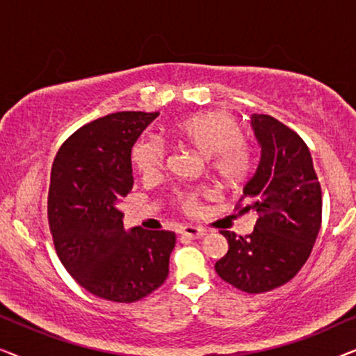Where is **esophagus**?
Listing matches in <instances>:
<instances>
[{
    "label": "esophagus",
    "instance_id": "esophagus-1",
    "mask_svg": "<svg viewBox=\"0 0 356 356\" xmlns=\"http://www.w3.org/2000/svg\"><path fill=\"white\" fill-rule=\"evenodd\" d=\"M181 235L186 236V238H191V240H199V238H202L206 235V232L202 230V228L199 227H193V225H186L181 228Z\"/></svg>",
    "mask_w": 356,
    "mask_h": 356
}]
</instances>
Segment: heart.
<instances>
[{
    "label": "heart",
    "mask_w": 356,
    "mask_h": 356,
    "mask_svg": "<svg viewBox=\"0 0 356 356\" xmlns=\"http://www.w3.org/2000/svg\"><path fill=\"white\" fill-rule=\"evenodd\" d=\"M170 131L179 140L207 157L209 168L225 186H238L250 175L251 145L241 138L238 121L225 111L188 116L173 123ZM131 160L140 173L154 175L162 168L165 147L155 139L143 138L136 140L131 149ZM178 202L184 211H194L197 207V193H184L178 197Z\"/></svg>",
    "instance_id": "1"
}]
</instances>
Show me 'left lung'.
<instances>
[{
	"instance_id": "8db88e82",
	"label": "left lung",
	"mask_w": 356,
	"mask_h": 356,
	"mask_svg": "<svg viewBox=\"0 0 356 356\" xmlns=\"http://www.w3.org/2000/svg\"><path fill=\"white\" fill-rule=\"evenodd\" d=\"M261 145L256 172L248 179L236 211L256 213L246 236L222 230L227 254L216 262L222 280L264 293L293 279L313 251L323 217V194L305 140L270 115H251Z\"/></svg>"
}]
</instances>
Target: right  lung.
<instances>
[{
    "mask_svg": "<svg viewBox=\"0 0 356 356\" xmlns=\"http://www.w3.org/2000/svg\"><path fill=\"white\" fill-rule=\"evenodd\" d=\"M159 113L118 111L92 121L58 150L48 223L61 264L99 298L134 303L167 280L173 232L124 230L121 199L133 189L131 149Z\"/></svg>",
    "mask_w": 356,
    "mask_h": 356,
    "instance_id": "obj_1",
    "label": "right lung"
}]
</instances>
